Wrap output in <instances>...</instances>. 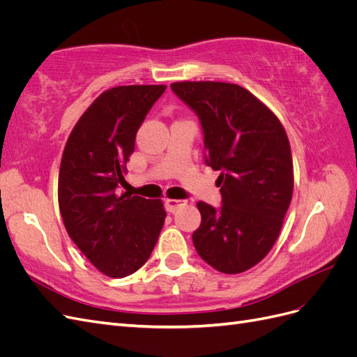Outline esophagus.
<instances>
[{"label":"esophagus","mask_w":357,"mask_h":357,"mask_svg":"<svg viewBox=\"0 0 357 357\" xmlns=\"http://www.w3.org/2000/svg\"><path fill=\"white\" fill-rule=\"evenodd\" d=\"M186 204H188V199H169V198H167L165 199V208L169 213H174L177 208L185 207Z\"/></svg>","instance_id":"obj_1"}]
</instances>
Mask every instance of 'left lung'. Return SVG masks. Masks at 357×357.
I'll use <instances>...</instances> for the list:
<instances>
[{"label": "left lung", "mask_w": 357, "mask_h": 357, "mask_svg": "<svg viewBox=\"0 0 357 357\" xmlns=\"http://www.w3.org/2000/svg\"><path fill=\"white\" fill-rule=\"evenodd\" d=\"M171 89L195 112L205 164L220 171L222 207L199 201L192 240L225 274L250 269L271 250L294 193V160L278 117L253 93L225 82H177Z\"/></svg>", "instance_id": "8db88e82"}]
</instances>
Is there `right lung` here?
Listing matches in <instances>:
<instances>
[{
    "label": "right lung",
    "mask_w": 357,
    "mask_h": 357,
    "mask_svg": "<svg viewBox=\"0 0 357 357\" xmlns=\"http://www.w3.org/2000/svg\"><path fill=\"white\" fill-rule=\"evenodd\" d=\"M165 84L102 92L73 128L63 149L59 211L70 238L104 275L134 274L152 255L167 213L160 199L119 193L135 135Z\"/></svg>",
    "instance_id": "add662e5"
}]
</instances>
